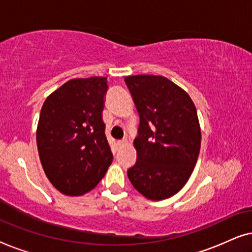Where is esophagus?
Segmentation results:
<instances>
[{"label": "esophagus", "mask_w": 252, "mask_h": 252, "mask_svg": "<svg viewBox=\"0 0 252 252\" xmlns=\"http://www.w3.org/2000/svg\"><path fill=\"white\" fill-rule=\"evenodd\" d=\"M126 144H127V141H126V140L118 141V146H119V147H124V146H126Z\"/></svg>", "instance_id": "1"}]
</instances>
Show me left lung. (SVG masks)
<instances>
[{"instance_id": "1", "label": "left lung", "mask_w": 252, "mask_h": 252, "mask_svg": "<svg viewBox=\"0 0 252 252\" xmlns=\"http://www.w3.org/2000/svg\"><path fill=\"white\" fill-rule=\"evenodd\" d=\"M125 82L140 116L133 142L137 158L127 175L146 198H170L187 184L199 155L196 106L187 92L161 75H127Z\"/></svg>"}]
</instances>
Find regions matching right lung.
I'll list each match as a JSON object with an SVG mask.
<instances>
[{
  "instance_id": "obj_1",
  "label": "right lung",
  "mask_w": 252,
  "mask_h": 252,
  "mask_svg": "<svg viewBox=\"0 0 252 252\" xmlns=\"http://www.w3.org/2000/svg\"><path fill=\"white\" fill-rule=\"evenodd\" d=\"M106 77L71 79L44 101L37 151L51 185L66 196L94 189L112 163L102 119Z\"/></svg>"
}]
</instances>
